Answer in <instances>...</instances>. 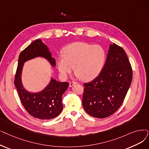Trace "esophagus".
Returning a JSON list of instances; mask_svg holds the SVG:
<instances>
[{
    "label": "esophagus",
    "mask_w": 149,
    "mask_h": 149,
    "mask_svg": "<svg viewBox=\"0 0 149 149\" xmlns=\"http://www.w3.org/2000/svg\"><path fill=\"white\" fill-rule=\"evenodd\" d=\"M77 83L75 82V81H72V82H70L69 83V86L70 87H72L73 86H74L75 85H77Z\"/></svg>",
    "instance_id": "obj_1"
}]
</instances>
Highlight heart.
<instances>
[{"label": "heart", "mask_w": 149, "mask_h": 149, "mask_svg": "<svg viewBox=\"0 0 149 149\" xmlns=\"http://www.w3.org/2000/svg\"><path fill=\"white\" fill-rule=\"evenodd\" d=\"M106 51L99 44L77 42L66 46L63 55L56 58V66L60 75L66 79L74 69L77 77L91 80L97 76L104 65Z\"/></svg>", "instance_id": "obj_1"}]
</instances>
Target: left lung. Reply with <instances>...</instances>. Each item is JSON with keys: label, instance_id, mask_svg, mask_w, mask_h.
Wrapping results in <instances>:
<instances>
[{"label": "left lung", "instance_id": "left-lung-1", "mask_svg": "<svg viewBox=\"0 0 149 149\" xmlns=\"http://www.w3.org/2000/svg\"><path fill=\"white\" fill-rule=\"evenodd\" d=\"M131 64L124 50L110 44L104 67L85 86L82 104L85 111L96 118H105L114 113L124 101L132 81Z\"/></svg>", "mask_w": 149, "mask_h": 149}]
</instances>
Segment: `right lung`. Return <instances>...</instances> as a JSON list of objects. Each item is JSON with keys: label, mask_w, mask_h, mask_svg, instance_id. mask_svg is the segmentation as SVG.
<instances>
[{"label": "right lung", "mask_w": 149, "mask_h": 149, "mask_svg": "<svg viewBox=\"0 0 149 149\" xmlns=\"http://www.w3.org/2000/svg\"><path fill=\"white\" fill-rule=\"evenodd\" d=\"M37 57L46 59L52 67L56 66L55 60L46 44L41 39L32 42L19 55L15 79V85L19 99L26 111L33 117L42 120L56 118L63 110L62 95L68 89L69 83L60 82L51 77L48 85L38 93H31L25 89L22 82L24 63Z\"/></svg>", "instance_id": "add662e5"}]
</instances>
